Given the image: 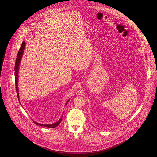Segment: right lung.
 <instances>
[{
    "label": "right lung",
    "mask_w": 157,
    "mask_h": 157,
    "mask_svg": "<svg viewBox=\"0 0 157 157\" xmlns=\"http://www.w3.org/2000/svg\"><path fill=\"white\" fill-rule=\"evenodd\" d=\"M25 46H26V44L25 41H23L20 50L18 51V53L17 54V58H16V63H15V67H14V75H15V82H16V91H17V97H18V99L19 100V102L20 103V96H19V91H18V71H19V68H20V65L21 62V59H22V57L23 56L24 54V50L25 48ZM70 99L67 100L66 103L65 104V105H67L68 102L70 101ZM63 116V115H62ZM62 117H60V119L59 120L57 121L56 122H55L54 124H41L39 123H37L36 122L34 121L33 120V122L35 124L38 125V126H44V127H49V128H54V127H57L59 124H60L61 121H62Z\"/></svg>",
    "instance_id": "right-lung-1"
}]
</instances>
